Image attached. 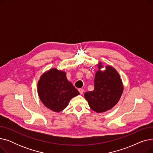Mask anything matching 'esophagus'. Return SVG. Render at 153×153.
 I'll use <instances>...</instances> for the list:
<instances>
[{
    "label": "esophagus",
    "mask_w": 153,
    "mask_h": 153,
    "mask_svg": "<svg viewBox=\"0 0 153 153\" xmlns=\"http://www.w3.org/2000/svg\"><path fill=\"white\" fill-rule=\"evenodd\" d=\"M79 93L81 94V95L83 94V92H84V89H79Z\"/></svg>",
    "instance_id": "1"
}]
</instances>
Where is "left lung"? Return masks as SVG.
<instances>
[{
    "instance_id": "obj_1",
    "label": "left lung",
    "mask_w": 153,
    "mask_h": 153,
    "mask_svg": "<svg viewBox=\"0 0 153 153\" xmlns=\"http://www.w3.org/2000/svg\"><path fill=\"white\" fill-rule=\"evenodd\" d=\"M100 62L94 79V90L84 94L89 105L97 113L105 112L113 108L119 101L123 91V83L118 72L111 66L100 71Z\"/></svg>"
}]
</instances>
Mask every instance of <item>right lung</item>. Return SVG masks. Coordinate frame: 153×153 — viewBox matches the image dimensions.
<instances>
[{"label":"right lung","mask_w":153,"mask_h":153,"mask_svg":"<svg viewBox=\"0 0 153 153\" xmlns=\"http://www.w3.org/2000/svg\"><path fill=\"white\" fill-rule=\"evenodd\" d=\"M38 94L47 108L59 112L66 108L70 100L79 92L68 81L65 72L53 68L40 77L38 82Z\"/></svg>","instance_id":"add662e5"}]
</instances>
